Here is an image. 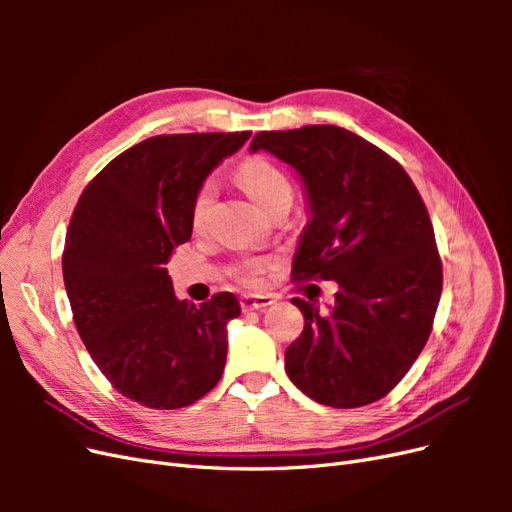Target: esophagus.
Listing matches in <instances>:
<instances>
[{"label":"esophagus","mask_w":512,"mask_h":512,"mask_svg":"<svg viewBox=\"0 0 512 512\" xmlns=\"http://www.w3.org/2000/svg\"><path fill=\"white\" fill-rule=\"evenodd\" d=\"M273 303V297L269 294H245L241 299V309L243 312H254V309H265Z\"/></svg>","instance_id":"1"}]
</instances>
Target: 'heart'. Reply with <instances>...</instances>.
Returning <instances> with one entry per match:
<instances>
[{
    "instance_id": "b5f03b06",
    "label": "heart",
    "mask_w": 512,
    "mask_h": 512,
    "mask_svg": "<svg viewBox=\"0 0 512 512\" xmlns=\"http://www.w3.org/2000/svg\"><path fill=\"white\" fill-rule=\"evenodd\" d=\"M237 181L265 211H269L273 205H277L284 198H292V185L284 170L262 156L245 158L237 166ZM213 198H215V183L213 179H205L198 185V190L192 198V207H190V224L194 230L205 228ZM235 275L239 282L247 286H256L262 280V265H243L237 269Z\"/></svg>"
}]
</instances>
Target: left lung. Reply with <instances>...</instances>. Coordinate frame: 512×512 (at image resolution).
I'll use <instances>...</instances> for the list:
<instances>
[{"label":"left lung","mask_w":512,"mask_h":512,"mask_svg":"<svg viewBox=\"0 0 512 512\" xmlns=\"http://www.w3.org/2000/svg\"><path fill=\"white\" fill-rule=\"evenodd\" d=\"M297 168L312 220L292 282L335 280L329 314L294 297L305 327L286 350V374L322 406L361 408L389 395L425 348L442 294V260L427 207L397 160L337 126L258 132Z\"/></svg>","instance_id":"8db88e82"}]
</instances>
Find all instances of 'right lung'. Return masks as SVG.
I'll use <instances>...</instances> for the list:
<instances>
[{
  "label": "right lung",
  "instance_id": "1",
  "mask_svg": "<svg viewBox=\"0 0 512 512\" xmlns=\"http://www.w3.org/2000/svg\"><path fill=\"white\" fill-rule=\"evenodd\" d=\"M250 134L151 136L108 162L74 207L61 269L76 331L113 389L145 408L192 406L224 374L237 297L179 301L164 265L192 237L198 185Z\"/></svg>",
  "mask_w": 512,
  "mask_h": 512
}]
</instances>
